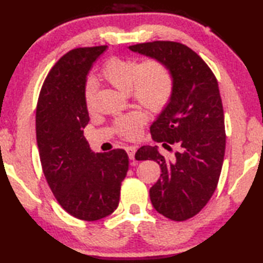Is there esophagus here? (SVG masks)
<instances>
[{"instance_id":"1","label":"esophagus","mask_w":263,"mask_h":263,"mask_svg":"<svg viewBox=\"0 0 263 263\" xmlns=\"http://www.w3.org/2000/svg\"><path fill=\"white\" fill-rule=\"evenodd\" d=\"M125 149H126V153L128 155V158H130V160H135L136 147H133V146H128V147H126Z\"/></svg>"}]
</instances>
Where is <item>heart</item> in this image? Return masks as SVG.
Returning a JSON list of instances; mask_svg holds the SVG:
<instances>
[{
    "mask_svg": "<svg viewBox=\"0 0 263 263\" xmlns=\"http://www.w3.org/2000/svg\"><path fill=\"white\" fill-rule=\"evenodd\" d=\"M100 75L111 86L119 90L131 92L138 103L154 112H159L167 106L174 91V78L163 61L149 58L139 61L135 58L112 57L105 61ZM95 86L88 82L84 89V103L91 109ZM146 115L136 111L117 123L118 132L132 139L140 133Z\"/></svg>",
    "mask_w": 263,
    "mask_h": 263,
    "instance_id": "b5f03b06",
    "label": "heart"
}]
</instances>
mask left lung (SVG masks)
<instances>
[{
  "label": "left lung",
  "mask_w": 263,
  "mask_h": 263,
  "mask_svg": "<svg viewBox=\"0 0 263 263\" xmlns=\"http://www.w3.org/2000/svg\"><path fill=\"white\" fill-rule=\"evenodd\" d=\"M131 51L166 64L174 78V91L152 125L154 141L167 149L176 145L173 159L157 146H142L137 160H154L162 174L149 197L155 210L175 221L194 217L210 201L224 161L226 135L218 82L197 53L176 42H152L128 46Z\"/></svg>",
  "instance_id": "1"
}]
</instances>
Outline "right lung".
Listing matches in <instances>:
<instances>
[{"label":"right lung","instance_id":"add662e5","mask_svg":"<svg viewBox=\"0 0 263 263\" xmlns=\"http://www.w3.org/2000/svg\"><path fill=\"white\" fill-rule=\"evenodd\" d=\"M108 46L80 47L66 53L43 83L35 111V133L46 181L66 212L95 221L118 206L128 171L124 149L94 153L83 136L89 122L84 103L87 75Z\"/></svg>","mask_w":263,"mask_h":263}]
</instances>
